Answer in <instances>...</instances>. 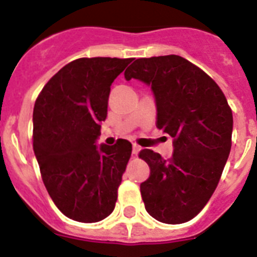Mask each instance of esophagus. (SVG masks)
<instances>
[{"label": "esophagus", "instance_id": "esophagus-1", "mask_svg": "<svg viewBox=\"0 0 257 257\" xmlns=\"http://www.w3.org/2000/svg\"><path fill=\"white\" fill-rule=\"evenodd\" d=\"M140 151H142V148H140L139 145H138V144H133V154H135V156H136V154L139 153Z\"/></svg>", "mask_w": 257, "mask_h": 257}]
</instances>
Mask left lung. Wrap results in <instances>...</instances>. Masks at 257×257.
Here are the masks:
<instances>
[{
    "label": "left lung",
    "mask_w": 257,
    "mask_h": 257,
    "mask_svg": "<svg viewBox=\"0 0 257 257\" xmlns=\"http://www.w3.org/2000/svg\"><path fill=\"white\" fill-rule=\"evenodd\" d=\"M124 78L151 86L157 127L174 139L171 160L143 149L151 167L140 184L145 210L166 224L192 220L205 207L221 178L231 148L233 114L210 76L179 55L136 59Z\"/></svg>",
    "instance_id": "left-lung-1"
}]
</instances>
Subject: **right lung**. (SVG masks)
<instances>
[{
  "mask_svg": "<svg viewBox=\"0 0 257 257\" xmlns=\"http://www.w3.org/2000/svg\"><path fill=\"white\" fill-rule=\"evenodd\" d=\"M131 59L81 58L61 68L33 109V151L56 207L79 222L113 212L133 145H96L113 81Z\"/></svg>",
  "mask_w": 257,
  "mask_h": 257,
  "instance_id": "right-lung-1",
  "label": "right lung"
}]
</instances>
